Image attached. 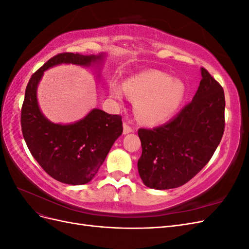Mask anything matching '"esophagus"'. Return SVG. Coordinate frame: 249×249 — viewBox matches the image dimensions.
Listing matches in <instances>:
<instances>
[{
    "label": "esophagus",
    "instance_id": "esophagus-1",
    "mask_svg": "<svg viewBox=\"0 0 249 249\" xmlns=\"http://www.w3.org/2000/svg\"><path fill=\"white\" fill-rule=\"evenodd\" d=\"M134 132V127L131 126L127 123L124 124V134H129Z\"/></svg>",
    "mask_w": 249,
    "mask_h": 249
}]
</instances>
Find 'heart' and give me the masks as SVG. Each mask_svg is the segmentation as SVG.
Instances as JSON below:
<instances>
[{"label": "heart", "mask_w": 249, "mask_h": 249, "mask_svg": "<svg viewBox=\"0 0 249 249\" xmlns=\"http://www.w3.org/2000/svg\"><path fill=\"white\" fill-rule=\"evenodd\" d=\"M124 90L135 102L138 118L148 124H160L170 118L180 106L185 95L183 82L158 71H143L130 78L125 82ZM111 94L114 99L120 100L122 88L113 84Z\"/></svg>", "instance_id": "obj_1"}]
</instances>
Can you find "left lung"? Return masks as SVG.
Segmentation results:
<instances>
[{"mask_svg":"<svg viewBox=\"0 0 249 249\" xmlns=\"http://www.w3.org/2000/svg\"><path fill=\"white\" fill-rule=\"evenodd\" d=\"M201 81L193 100L176 117L154 129H139L142 154L138 172L152 189L186 184L206 166L224 132L222 86L201 67Z\"/></svg>","mask_w":249,"mask_h":249,"instance_id":"left-lung-1","label":"left lung"}]
</instances>
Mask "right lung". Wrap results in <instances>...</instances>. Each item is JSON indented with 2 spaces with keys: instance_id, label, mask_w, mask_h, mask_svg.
<instances>
[{
  "instance_id": "add662e5",
  "label": "right lung",
  "mask_w": 249,
  "mask_h": 249,
  "mask_svg": "<svg viewBox=\"0 0 249 249\" xmlns=\"http://www.w3.org/2000/svg\"><path fill=\"white\" fill-rule=\"evenodd\" d=\"M102 59L103 55L61 53L37 70L26 87L20 113L22 136L30 153L42 169L64 184L83 185L93 178L113 143L123 134L122 116L93 109L76 124H53L39 110L37 85L43 71L52 66L61 63L84 66Z\"/></svg>"
}]
</instances>
